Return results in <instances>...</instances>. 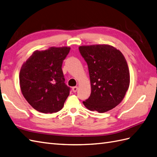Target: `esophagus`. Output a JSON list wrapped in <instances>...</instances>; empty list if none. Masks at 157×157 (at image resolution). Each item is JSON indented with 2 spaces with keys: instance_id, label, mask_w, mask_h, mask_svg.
<instances>
[{
  "instance_id": "obj_1",
  "label": "esophagus",
  "mask_w": 157,
  "mask_h": 157,
  "mask_svg": "<svg viewBox=\"0 0 157 157\" xmlns=\"http://www.w3.org/2000/svg\"><path fill=\"white\" fill-rule=\"evenodd\" d=\"M72 90H73V92H77V90H78V87L77 86L73 87Z\"/></svg>"
}]
</instances>
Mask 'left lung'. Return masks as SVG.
I'll return each mask as SVG.
<instances>
[{"mask_svg": "<svg viewBox=\"0 0 157 157\" xmlns=\"http://www.w3.org/2000/svg\"><path fill=\"white\" fill-rule=\"evenodd\" d=\"M88 67L92 92L83 101L91 111L103 113L118 105L130 84V74L122 53L108 45L80 46Z\"/></svg>", "mask_w": 157, "mask_h": 157, "instance_id": "left-lung-1", "label": "left lung"}]
</instances>
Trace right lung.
I'll return each instance as SVG.
<instances>
[{
	"mask_svg": "<svg viewBox=\"0 0 157 157\" xmlns=\"http://www.w3.org/2000/svg\"><path fill=\"white\" fill-rule=\"evenodd\" d=\"M67 47L35 51L22 65L19 82L28 103L40 112L61 110L70 92L65 83L62 63L70 52Z\"/></svg>",
	"mask_w": 157,
	"mask_h": 157,
	"instance_id": "1",
	"label": "right lung"
}]
</instances>
